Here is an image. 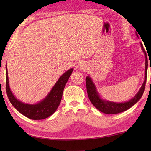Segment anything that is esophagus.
I'll return each instance as SVG.
<instances>
[{
    "label": "esophagus",
    "mask_w": 151,
    "mask_h": 151,
    "mask_svg": "<svg viewBox=\"0 0 151 151\" xmlns=\"http://www.w3.org/2000/svg\"><path fill=\"white\" fill-rule=\"evenodd\" d=\"M78 68H81V69H82V68H83V65H81V64H80V65H78Z\"/></svg>",
    "instance_id": "obj_1"
}]
</instances>
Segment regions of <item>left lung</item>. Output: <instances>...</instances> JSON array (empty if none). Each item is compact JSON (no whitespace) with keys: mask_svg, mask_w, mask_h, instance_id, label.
Masks as SVG:
<instances>
[{"mask_svg":"<svg viewBox=\"0 0 151 151\" xmlns=\"http://www.w3.org/2000/svg\"><path fill=\"white\" fill-rule=\"evenodd\" d=\"M138 37L137 33H136ZM141 48L145 54V81L143 82V84L140 88V90L138 92L137 94L135 95L133 98L131 99L129 101L124 102V103H114V102L105 101L102 99L98 92L96 91L95 85L93 83L90 76H87L86 77V91H87V94L88 98L90 99L92 104L96 107V108L102 112H104L105 114H113L120 113V112H124L127 111L129 109L131 108L134 104H136L138 101L141 98L143 93H144L145 84L147 81V68H148V59L146 52L143 48L142 43H140Z\"/></svg>","mask_w":151,"mask_h":151,"instance_id":"1","label":"left lung"}]
</instances>
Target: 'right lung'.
<instances>
[{"mask_svg":"<svg viewBox=\"0 0 151 151\" xmlns=\"http://www.w3.org/2000/svg\"><path fill=\"white\" fill-rule=\"evenodd\" d=\"M73 70V68H70L64 73L43 100L37 104H30L19 101L12 93L9 84L8 71L6 66V90L7 96L14 108L27 118L32 120H42L48 118L57 111L58 106H59L64 88Z\"/></svg>","mask_w":151,"mask_h":151,"instance_id":"obj_1","label":"right lung"}]
</instances>
